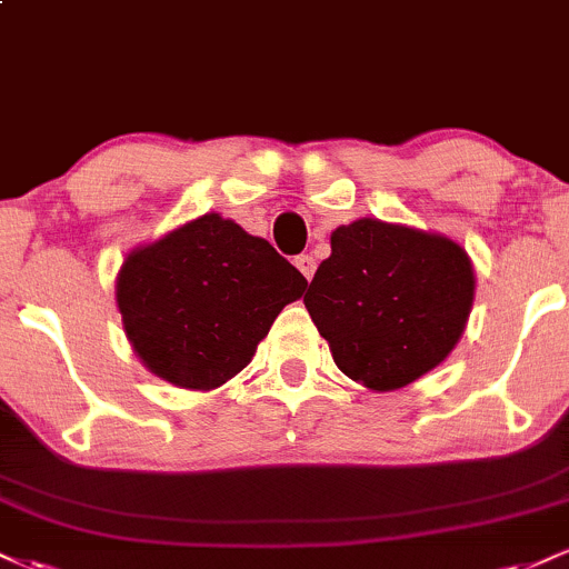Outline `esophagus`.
Here are the masks:
<instances>
[{
  "instance_id": "esophagus-1",
  "label": "esophagus",
  "mask_w": 569,
  "mask_h": 569,
  "mask_svg": "<svg viewBox=\"0 0 569 569\" xmlns=\"http://www.w3.org/2000/svg\"><path fill=\"white\" fill-rule=\"evenodd\" d=\"M293 264L299 267V272H302L307 280H312V276H316V259H312L310 253H299V257L293 259Z\"/></svg>"
}]
</instances>
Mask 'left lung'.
I'll return each mask as SVG.
<instances>
[{"label": "left lung", "mask_w": 569, "mask_h": 569, "mask_svg": "<svg viewBox=\"0 0 569 569\" xmlns=\"http://www.w3.org/2000/svg\"><path fill=\"white\" fill-rule=\"evenodd\" d=\"M473 286L471 259L455 240L358 219L331 232V257L305 307L350 380L396 390L452 352Z\"/></svg>", "instance_id": "left-lung-1"}]
</instances>
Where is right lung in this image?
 <instances>
[{"label":"right lung","mask_w":569,"mask_h":569,"mask_svg":"<svg viewBox=\"0 0 569 569\" xmlns=\"http://www.w3.org/2000/svg\"><path fill=\"white\" fill-rule=\"evenodd\" d=\"M307 289L289 259L219 213L133 251L117 278L126 335L143 367L179 388H219Z\"/></svg>","instance_id":"1"}]
</instances>
